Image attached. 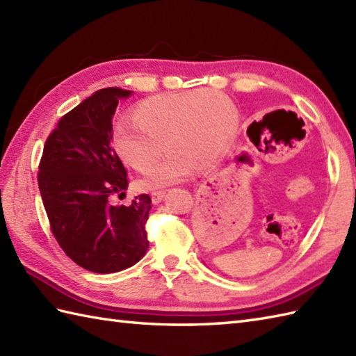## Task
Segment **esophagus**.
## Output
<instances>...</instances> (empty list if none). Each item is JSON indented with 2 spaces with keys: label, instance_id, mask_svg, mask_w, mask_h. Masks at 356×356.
<instances>
[{
  "label": "esophagus",
  "instance_id": "esophagus-1",
  "mask_svg": "<svg viewBox=\"0 0 356 356\" xmlns=\"http://www.w3.org/2000/svg\"><path fill=\"white\" fill-rule=\"evenodd\" d=\"M163 197H165V191L163 190H159V191L151 193V200H153V203H161V200Z\"/></svg>",
  "mask_w": 356,
  "mask_h": 356
}]
</instances>
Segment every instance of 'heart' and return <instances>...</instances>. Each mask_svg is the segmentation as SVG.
Returning <instances> with one entry per match:
<instances>
[{
	"label": "heart",
	"mask_w": 356,
	"mask_h": 356,
	"mask_svg": "<svg viewBox=\"0 0 356 356\" xmlns=\"http://www.w3.org/2000/svg\"><path fill=\"white\" fill-rule=\"evenodd\" d=\"M237 130L231 99L213 88L154 95L136 104L133 120L113 125L111 142L122 161L148 172L170 147V154L143 180L159 188L179 182L199 168L214 165L229 148Z\"/></svg>",
	"instance_id": "1"
}]
</instances>
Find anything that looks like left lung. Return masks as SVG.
Listing matches in <instances>:
<instances>
[{
  "label": "left lung",
  "mask_w": 356,
  "mask_h": 356,
  "mask_svg": "<svg viewBox=\"0 0 356 356\" xmlns=\"http://www.w3.org/2000/svg\"><path fill=\"white\" fill-rule=\"evenodd\" d=\"M251 128H254L252 125L251 127H249V133H248V136H249V139H251L252 140V143H254V145H259V138H257V133L254 131L252 133V130H251Z\"/></svg>",
  "instance_id": "obj_1"
}]
</instances>
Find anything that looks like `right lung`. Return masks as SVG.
Masks as SVG:
<instances>
[{
	"label": "right lung",
	"instance_id": "1",
	"mask_svg": "<svg viewBox=\"0 0 356 356\" xmlns=\"http://www.w3.org/2000/svg\"><path fill=\"white\" fill-rule=\"evenodd\" d=\"M130 90L95 92L58 120L44 143L38 186L50 231L67 257L90 272L111 274L133 266L148 249V194L131 205L127 170L111 147L113 115Z\"/></svg>",
	"mask_w": 356,
	"mask_h": 356
}]
</instances>
